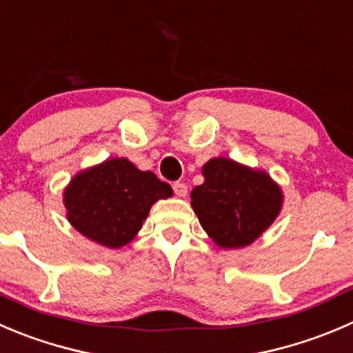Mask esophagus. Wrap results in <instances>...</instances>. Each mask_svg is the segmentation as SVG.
Wrapping results in <instances>:
<instances>
[{"mask_svg":"<svg viewBox=\"0 0 353 353\" xmlns=\"http://www.w3.org/2000/svg\"><path fill=\"white\" fill-rule=\"evenodd\" d=\"M172 190H174V193H176V196H179V198L186 196V193H188V186L184 183H179V181L172 184Z\"/></svg>","mask_w":353,"mask_h":353,"instance_id":"34e87169","label":"esophagus"}]
</instances>
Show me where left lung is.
<instances>
[{
	"label": "left lung",
	"mask_w": 353,
	"mask_h": 353,
	"mask_svg": "<svg viewBox=\"0 0 353 353\" xmlns=\"http://www.w3.org/2000/svg\"><path fill=\"white\" fill-rule=\"evenodd\" d=\"M201 174L205 181L191 191V207L221 248L252 245L281 212V188L263 170L219 157Z\"/></svg>",
	"instance_id": "obj_1"
}]
</instances>
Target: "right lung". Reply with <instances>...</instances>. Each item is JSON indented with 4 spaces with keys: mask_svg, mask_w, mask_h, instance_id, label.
<instances>
[{
    "mask_svg": "<svg viewBox=\"0 0 353 353\" xmlns=\"http://www.w3.org/2000/svg\"><path fill=\"white\" fill-rule=\"evenodd\" d=\"M172 188L128 159H108L81 170L63 191L67 219L81 234L107 248H121L134 239L160 198Z\"/></svg>",
    "mask_w": 353,
    "mask_h": 353,
    "instance_id": "right-lung-1",
    "label": "right lung"
}]
</instances>
